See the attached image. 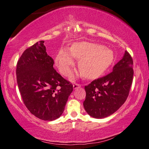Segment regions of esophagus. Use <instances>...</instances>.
<instances>
[{
	"instance_id": "esophagus-1",
	"label": "esophagus",
	"mask_w": 149,
	"mask_h": 149,
	"mask_svg": "<svg viewBox=\"0 0 149 149\" xmlns=\"http://www.w3.org/2000/svg\"><path fill=\"white\" fill-rule=\"evenodd\" d=\"M73 88L76 89V88H79V87H80L81 85L79 84H77V83H74V84H73Z\"/></svg>"
}]
</instances>
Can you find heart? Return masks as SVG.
Instances as JSON below:
<instances>
[{"label":"heart","instance_id":"1","mask_svg":"<svg viewBox=\"0 0 149 149\" xmlns=\"http://www.w3.org/2000/svg\"><path fill=\"white\" fill-rule=\"evenodd\" d=\"M74 58L79 59L78 68L82 76L93 80L102 76L114 61L112 49L104 45L89 42H78L58 51L55 64L63 76H67L75 65Z\"/></svg>","mask_w":149,"mask_h":149}]
</instances>
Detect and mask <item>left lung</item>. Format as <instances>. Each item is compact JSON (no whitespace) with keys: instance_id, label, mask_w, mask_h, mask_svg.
Returning <instances> with one entry per match:
<instances>
[{"instance_id":"8db88e82","label":"left lung","mask_w":149,"mask_h":149,"mask_svg":"<svg viewBox=\"0 0 149 149\" xmlns=\"http://www.w3.org/2000/svg\"><path fill=\"white\" fill-rule=\"evenodd\" d=\"M133 59L128 52L113 67L112 71L84 86L86 99L83 105L86 112L95 118L112 114L124 104L132 84Z\"/></svg>"}]
</instances>
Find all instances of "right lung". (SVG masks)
Here are the masks:
<instances>
[{
  "label": "right lung",
  "instance_id": "obj_1",
  "mask_svg": "<svg viewBox=\"0 0 149 149\" xmlns=\"http://www.w3.org/2000/svg\"><path fill=\"white\" fill-rule=\"evenodd\" d=\"M43 43L37 42L22 53L17 63V83L31 114L41 120H54L63 114L73 88L54 69V60Z\"/></svg>",
  "mask_w": 149,
  "mask_h": 149
}]
</instances>
